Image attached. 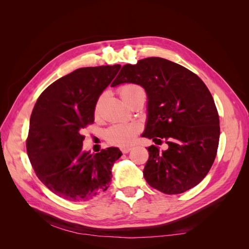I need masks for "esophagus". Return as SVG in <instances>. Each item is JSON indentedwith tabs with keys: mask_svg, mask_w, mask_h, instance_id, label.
I'll use <instances>...</instances> for the list:
<instances>
[{
	"mask_svg": "<svg viewBox=\"0 0 249 249\" xmlns=\"http://www.w3.org/2000/svg\"><path fill=\"white\" fill-rule=\"evenodd\" d=\"M131 149H132V147H122V148H120V150H122L123 154H127Z\"/></svg>",
	"mask_w": 249,
	"mask_h": 249,
	"instance_id": "34e87169",
	"label": "esophagus"
}]
</instances>
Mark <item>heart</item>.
<instances>
[{
  "instance_id": "obj_1",
  "label": "heart",
  "mask_w": 249,
  "mask_h": 249,
  "mask_svg": "<svg viewBox=\"0 0 249 249\" xmlns=\"http://www.w3.org/2000/svg\"><path fill=\"white\" fill-rule=\"evenodd\" d=\"M140 92H144V90L139 85L136 84H125L119 88V94L126 102L133 96ZM100 110V105L97 103L94 108V113L97 114ZM140 131V125L135 123L130 124H117L112 125L107 131V140L111 144L118 146H126L137 137Z\"/></svg>"
}]
</instances>
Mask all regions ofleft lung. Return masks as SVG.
Returning <instances> with one entry per match:
<instances>
[{
	"label": "left lung",
	"mask_w": 249,
	"mask_h": 249,
	"mask_svg": "<svg viewBox=\"0 0 249 249\" xmlns=\"http://www.w3.org/2000/svg\"><path fill=\"white\" fill-rule=\"evenodd\" d=\"M134 83L145 89L148 119L143 137L155 145L143 176L165 194H179L199 184L212 167L219 143V116L213 96L201 79L169 60L150 57L125 64L111 86Z\"/></svg>",
	"instance_id": "1"
}]
</instances>
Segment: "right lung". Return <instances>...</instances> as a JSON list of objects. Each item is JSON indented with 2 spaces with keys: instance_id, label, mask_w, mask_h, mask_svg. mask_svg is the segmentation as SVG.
Masks as SVG:
<instances>
[{
  "instance_id": "right-lung-1",
  "label": "right lung",
  "mask_w": 249,
  "mask_h": 249,
  "mask_svg": "<svg viewBox=\"0 0 249 249\" xmlns=\"http://www.w3.org/2000/svg\"><path fill=\"white\" fill-rule=\"evenodd\" d=\"M120 65L82 67L43 90L30 118L27 153L44 186L71 201H86L106 191L117 147L83 152L82 130L93 124L97 100Z\"/></svg>"
}]
</instances>
